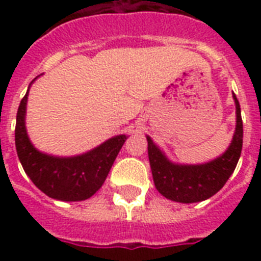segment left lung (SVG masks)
I'll use <instances>...</instances> for the list:
<instances>
[{
	"label": "left lung",
	"instance_id": "1",
	"mask_svg": "<svg viewBox=\"0 0 261 261\" xmlns=\"http://www.w3.org/2000/svg\"><path fill=\"white\" fill-rule=\"evenodd\" d=\"M236 104V130L230 145L217 159L203 164H178L168 155L153 139L146 135L147 154L153 181L160 194L178 203H196L218 192L234 172L243 149V120L239 100Z\"/></svg>",
	"mask_w": 261,
	"mask_h": 261
}]
</instances>
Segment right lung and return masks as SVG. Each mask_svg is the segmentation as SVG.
Here are the masks:
<instances>
[{"mask_svg": "<svg viewBox=\"0 0 261 261\" xmlns=\"http://www.w3.org/2000/svg\"><path fill=\"white\" fill-rule=\"evenodd\" d=\"M35 80L22 97L16 116L14 141L18 160L27 176L47 196L63 202L89 199L106 181L127 135H115L83 154L61 157L40 151L31 142L25 127L28 94Z\"/></svg>", "mask_w": 261, "mask_h": 261, "instance_id": "right-lung-1", "label": "right lung"}]
</instances>
